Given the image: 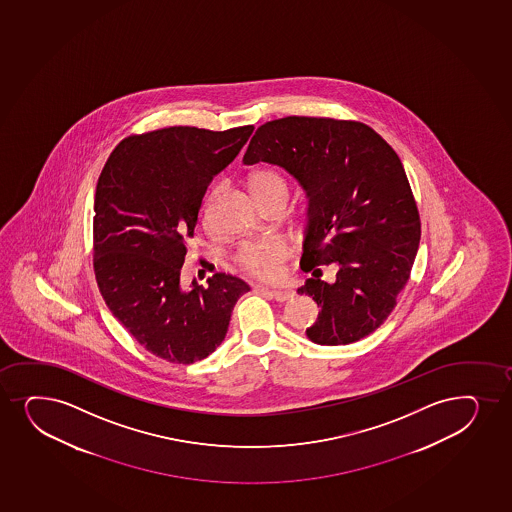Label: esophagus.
Listing matches in <instances>:
<instances>
[{
    "mask_svg": "<svg viewBox=\"0 0 512 512\" xmlns=\"http://www.w3.org/2000/svg\"><path fill=\"white\" fill-rule=\"evenodd\" d=\"M265 292L268 295H271L273 299L278 300V302H285V300L292 299V292H288V290H270V288H265Z\"/></svg>",
    "mask_w": 512,
    "mask_h": 512,
    "instance_id": "obj_1",
    "label": "esophagus"
}]
</instances>
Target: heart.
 Listing matches in <instances>:
<instances>
[{
    "label": "heart",
    "mask_w": 512,
    "mask_h": 512,
    "mask_svg": "<svg viewBox=\"0 0 512 512\" xmlns=\"http://www.w3.org/2000/svg\"><path fill=\"white\" fill-rule=\"evenodd\" d=\"M249 186L261 205L277 196H288L287 181L277 171H271V169L254 171L249 176ZM217 194L218 189H213L212 194L206 198L203 206L205 220L212 215L213 200ZM287 258L288 247L280 239H265V241L244 244L235 256V261L242 270L253 277L261 280H277L282 275L283 263Z\"/></svg>",
    "instance_id": "heart-1"
}]
</instances>
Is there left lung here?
I'll return each mask as SVG.
<instances>
[{
  "label": "left lung",
  "mask_w": 512,
  "mask_h": 512,
  "mask_svg": "<svg viewBox=\"0 0 512 512\" xmlns=\"http://www.w3.org/2000/svg\"><path fill=\"white\" fill-rule=\"evenodd\" d=\"M246 165L266 162L294 176L309 200L297 294L321 312L306 329L318 345H348L374 333L396 306L420 242V217L400 157L359 121L288 116L259 126ZM335 264L337 280H320Z\"/></svg>",
  "instance_id": "8db88e82"
}]
</instances>
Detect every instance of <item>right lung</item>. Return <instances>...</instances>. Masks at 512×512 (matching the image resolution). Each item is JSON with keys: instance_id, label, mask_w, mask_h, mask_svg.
<instances>
[{"instance_id": "add662e5", "label": "right lung", "mask_w": 512, "mask_h": 512, "mask_svg": "<svg viewBox=\"0 0 512 512\" xmlns=\"http://www.w3.org/2000/svg\"><path fill=\"white\" fill-rule=\"evenodd\" d=\"M171 126L124 138L100 172L94 203V271L112 316L141 347L172 364L217 350L235 302L251 288L215 273L181 287L188 241L213 176L253 133Z\"/></svg>"}]
</instances>
